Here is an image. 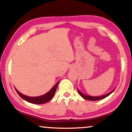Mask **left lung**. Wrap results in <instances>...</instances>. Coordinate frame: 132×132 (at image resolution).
I'll list each match as a JSON object with an SVG mask.
<instances>
[{
  "instance_id": "1",
  "label": "left lung",
  "mask_w": 132,
  "mask_h": 132,
  "mask_svg": "<svg viewBox=\"0 0 132 132\" xmlns=\"http://www.w3.org/2000/svg\"><path fill=\"white\" fill-rule=\"evenodd\" d=\"M114 90H115V89H114L113 90H112L111 92H110L109 93H107V94H105V95H101V96H99V97H93V96H89V95H86V94H84L82 93V92H80L78 89V91L79 92V94H80V95L81 96L82 98H84V99L87 100H89V101H97V100H100L104 99V98H105L107 97H108V96L110 95V94L112 93V92L114 91Z\"/></svg>"
}]
</instances>
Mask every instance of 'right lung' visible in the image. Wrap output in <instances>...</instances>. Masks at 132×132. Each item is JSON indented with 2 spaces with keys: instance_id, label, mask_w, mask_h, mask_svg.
Here are the masks:
<instances>
[{
  "instance_id": "1",
  "label": "right lung",
  "mask_w": 132,
  "mask_h": 132,
  "mask_svg": "<svg viewBox=\"0 0 132 132\" xmlns=\"http://www.w3.org/2000/svg\"><path fill=\"white\" fill-rule=\"evenodd\" d=\"M59 82L60 80L57 82L56 84H55V85L48 92H47L46 94H45L43 95L38 96V97H29V96L25 95H23V94H21V92H19L16 89V88H15V89L16 90V91L17 92V93L18 94V95L20 96L22 99L25 100V101H28L29 103L32 104H42L46 103L49 101H50V100L53 98V97H54V94L56 91L57 87V85L59 83Z\"/></svg>"
}]
</instances>
